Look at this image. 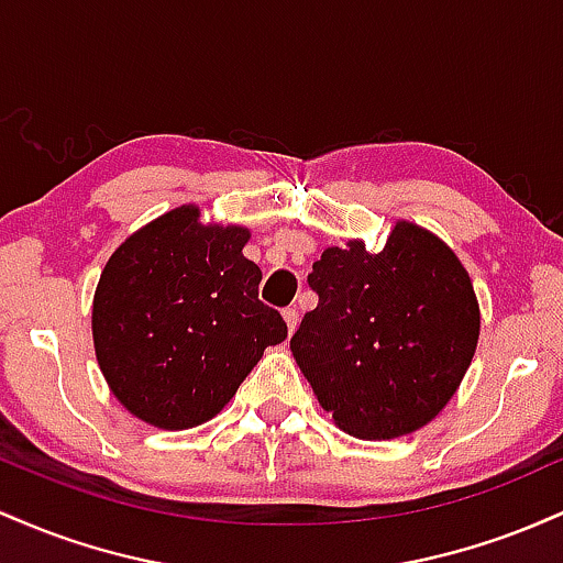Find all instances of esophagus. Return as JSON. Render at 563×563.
I'll return each instance as SVG.
<instances>
[{
	"mask_svg": "<svg viewBox=\"0 0 563 563\" xmlns=\"http://www.w3.org/2000/svg\"><path fill=\"white\" fill-rule=\"evenodd\" d=\"M283 318H286L288 333H294V331H296V322H299V312H296V307H288V309H283Z\"/></svg>",
	"mask_w": 563,
	"mask_h": 563,
	"instance_id": "obj_1",
	"label": "esophagus"
}]
</instances>
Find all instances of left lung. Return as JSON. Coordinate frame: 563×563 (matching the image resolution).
I'll use <instances>...</instances> for the list:
<instances>
[{
    "label": "left lung",
    "instance_id": "obj_1",
    "mask_svg": "<svg viewBox=\"0 0 563 563\" xmlns=\"http://www.w3.org/2000/svg\"><path fill=\"white\" fill-rule=\"evenodd\" d=\"M290 352L318 402L357 439L421 429L450 402L479 339V303L457 256L418 224L397 222L378 254L363 241L325 249Z\"/></svg>",
    "mask_w": 563,
    "mask_h": 563
}]
</instances>
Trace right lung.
<instances>
[{
	"instance_id": "add662e5",
	"label": "right lung",
	"mask_w": 563,
	"mask_h": 563,
	"mask_svg": "<svg viewBox=\"0 0 563 563\" xmlns=\"http://www.w3.org/2000/svg\"><path fill=\"white\" fill-rule=\"evenodd\" d=\"M249 230L200 224L196 206L126 238L95 290L97 363L121 405L158 429L214 418L288 335L260 301L262 269L243 256Z\"/></svg>"
}]
</instances>
